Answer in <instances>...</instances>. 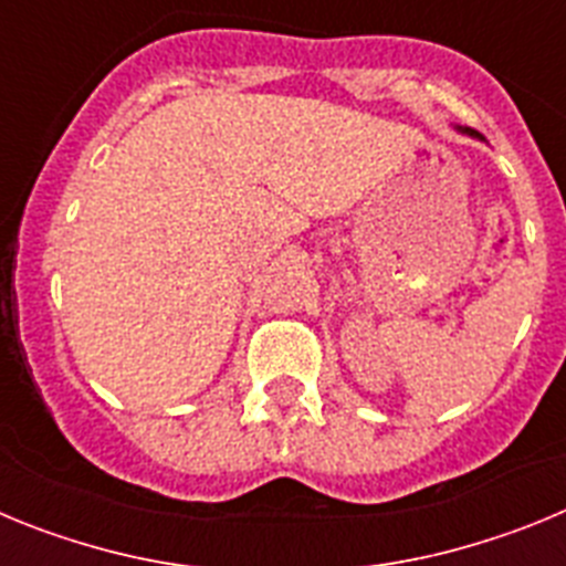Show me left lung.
<instances>
[{"instance_id": "1", "label": "left lung", "mask_w": 566, "mask_h": 566, "mask_svg": "<svg viewBox=\"0 0 566 566\" xmlns=\"http://www.w3.org/2000/svg\"><path fill=\"white\" fill-rule=\"evenodd\" d=\"M462 133H468V135H473V138H479V142H484V138H482V135H479V133H476V129H470V127H464V129H462Z\"/></svg>"}]
</instances>
